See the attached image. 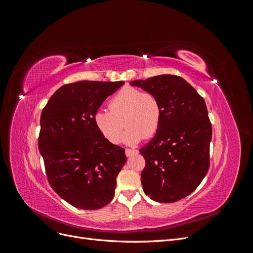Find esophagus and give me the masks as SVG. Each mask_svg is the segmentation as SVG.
Returning <instances> with one entry per match:
<instances>
[{"label":"esophagus","mask_w":253,"mask_h":253,"mask_svg":"<svg viewBox=\"0 0 253 253\" xmlns=\"http://www.w3.org/2000/svg\"><path fill=\"white\" fill-rule=\"evenodd\" d=\"M137 153V150H134V149H126V156H131L133 154H136Z\"/></svg>","instance_id":"esophagus-1"}]
</instances>
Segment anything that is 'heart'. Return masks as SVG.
Masks as SVG:
<instances>
[{"label":"heart","instance_id":"b5f03b06","mask_svg":"<svg viewBox=\"0 0 253 253\" xmlns=\"http://www.w3.org/2000/svg\"><path fill=\"white\" fill-rule=\"evenodd\" d=\"M109 110H97L93 121L97 131L114 144L120 141L125 126L127 128L124 141L135 144L143 137L154 136L162 122V105L157 97L131 86L122 88L111 99Z\"/></svg>","mask_w":253,"mask_h":253}]
</instances>
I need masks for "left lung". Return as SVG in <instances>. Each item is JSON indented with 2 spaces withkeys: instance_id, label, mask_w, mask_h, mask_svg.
Segmentation results:
<instances>
[{
  "instance_id": "8db88e82",
  "label": "left lung",
  "mask_w": 253,
  "mask_h": 253,
  "mask_svg": "<svg viewBox=\"0 0 253 253\" xmlns=\"http://www.w3.org/2000/svg\"><path fill=\"white\" fill-rule=\"evenodd\" d=\"M129 84L154 94L163 112L155 136L139 150L145 160L143 192L158 203L177 202L192 193L209 170L212 126L205 100L174 75Z\"/></svg>"
}]
</instances>
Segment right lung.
<instances>
[{
  "mask_svg": "<svg viewBox=\"0 0 253 253\" xmlns=\"http://www.w3.org/2000/svg\"><path fill=\"white\" fill-rule=\"evenodd\" d=\"M124 81H78L61 86L42 111L38 145L50 187L78 209L97 210L115 195L125 149L106 140L93 116Z\"/></svg>",
  "mask_w": 253,
  "mask_h": 253,
  "instance_id": "right-lung-1",
  "label": "right lung"
}]
</instances>
